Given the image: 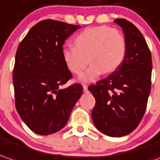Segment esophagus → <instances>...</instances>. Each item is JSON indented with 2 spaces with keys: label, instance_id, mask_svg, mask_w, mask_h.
Here are the masks:
<instances>
[{
  "label": "esophagus",
  "instance_id": "1",
  "mask_svg": "<svg viewBox=\"0 0 160 160\" xmlns=\"http://www.w3.org/2000/svg\"><path fill=\"white\" fill-rule=\"evenodd\" d=\"M83 91L85 93H88V86H86V85H83Z\"/></svg>",
  "mask_w": 160,
  "mask_h": 160
}]
</instances>
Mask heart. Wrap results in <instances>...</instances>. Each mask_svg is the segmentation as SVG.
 <instances>
[{
	"label": "heart",
	"instance_id": "b5f03b06",
	"mask_svg": "<svg viewBox=\"0 0 160 160\" xmlns=\"http://www.w3.org/2000/svg\"><path fill=\"white\" fill-rule=\"evenodd\" d=\"M73 46L62 48V59L68 68L80 74L81 82L92 81L102 73H111L119 68L127 53V42L119 30L107 26L88 28L73 39Z\"/></svg>",
	"mask_w": 160,
	"mask_h": 160
}]
</instances>
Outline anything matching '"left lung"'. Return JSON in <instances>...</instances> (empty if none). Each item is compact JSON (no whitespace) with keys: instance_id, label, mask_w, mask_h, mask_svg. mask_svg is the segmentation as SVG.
<instances>
[{"instance_id":"1","label":"left lung","mask_w":160,"mask_h":160,"mask_svg":"<svg viewBox=\"0 0 160 160\" xmlns=\"http://www.w3.org/2000/svg\"><path fill=\"white\" fill-rule=\"evenodd\" d=\"M114 22L121 27L126 39L125 60L116 71L88 90L96 100L92 112L96 128L107 136L122 137L138 127L146 112L152 63L140 31L126 19Z\"/></svg>"}]
</instances>
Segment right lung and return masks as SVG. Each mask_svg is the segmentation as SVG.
<instances>
[{"label":"right lung","instance_id":"add662e5","mask_svg":"<svg viewBox=\"0 0 160 160\" xmlns=\"http://www.w3.org/2000/svg\"><path fill=\"white\" fill-rule=\"evenodd\" d=\"M80 28L44 20L33 26L18 47L13 71L15 107L23 122L37 134L61 130L82 94L80 84L61 88L72 78L62 59V47Z\"/></svg>","mask_w":160,"mask_h":160}]
</instances>
